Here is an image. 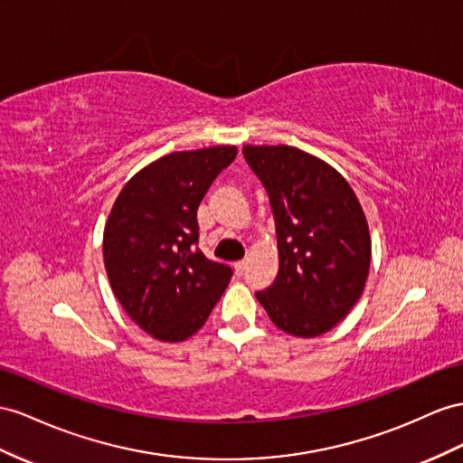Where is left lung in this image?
I'll return each instance as SVG.
<instances>
[{
	"mask_svg": "<svg viewBox=\"0 0 463 463\" xmlns=\"http://www.w3.org/2000/svg\"><path fill=\"white\" fill-rule=\"evenodd\" d=\"M234 156L231 146L168 154L140 170L111 209L103 232L111 289L154 338L195 335L232 278L199 250L197 207Z\"/></svg>",
	"mask_w": 463,
	"mask_h": 463,
	"instance_id": "left-lung-1",
	"label": "left lung"
}]
</instances>
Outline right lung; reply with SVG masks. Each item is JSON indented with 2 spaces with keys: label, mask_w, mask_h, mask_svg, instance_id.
<instances>
[{
  "label": "right lung",
  "mask_w": 463,
  "mask_h": 463,
  "mask_svg": "<svg viewBox=\"0 0 463 463\" xmlns=\"http://www.w3.org/2000/svg\"><path fill=\"white\" fill-rule=\"evenodd\" d=\"M242 154L266 187L278 236V276L256 299L288 335L328 333L358 303L370 271L358 197L336 170L303 150L246 146Z\"/></svg>",
  "instance_id": "obj_1"
}]
</instances>
